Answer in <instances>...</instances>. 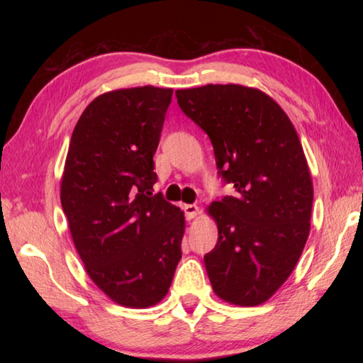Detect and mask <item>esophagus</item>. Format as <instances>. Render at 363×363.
I'll return each mask as SVG.
<instances>
[{
	"label": "esophagus",
	"instance_id": "esophagus-1",
	"mask_svg": "<svg viewBox=\"0 0 363 363\" xmlns=\"http://www.w3.org/2000/svg\"><path fill=\"white\" fill-rule=\"evenodd\" d=\"M182 210H184V213H186L187 219L196 218V214H199V211H200L199 206H196V205H184Z\"/></svg>",
	"mask_w": 363,
	"mask_h": 363
}]
</instances>
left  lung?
Listing matches in <instances>:
<instances>
[{
	"label": "left lung",
	"instance_id": "8db88e82",
	"mask_svg": "<svg viewBox=\"0 0 363 363\" xmlns=\"http://www.w3.org/2000/svg\"><path fill=\"white\" fill-rule=\"evenodd\" d=\"M176 97L210 138L219 176L235 189L208 206L218 224L216 247L205 255L213 290L237 306L266 303L309 237L314 189L298 133L259 89L206 84Z\"/></svg>",
	"mask_w": 363,
	"mask_h": 363
}]
</instances>
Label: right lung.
<instances>
[{"mask_svg":"<svg viewBox=\"0 0 363 363\" xmlns=\"http://www.w3.org/2000/svg\"><path fill=\"white\" fill-rule=\"evenodd\" d=\"M173 89L140 86L84 108L67 153L60 201L91 280L125 307L162 301L181 261L186 219L153 195V155Z\"/></svg>","mask_w":363,"mask_h":363,"instance_id":"obj_1","label":"right lung"}]
</instances>
